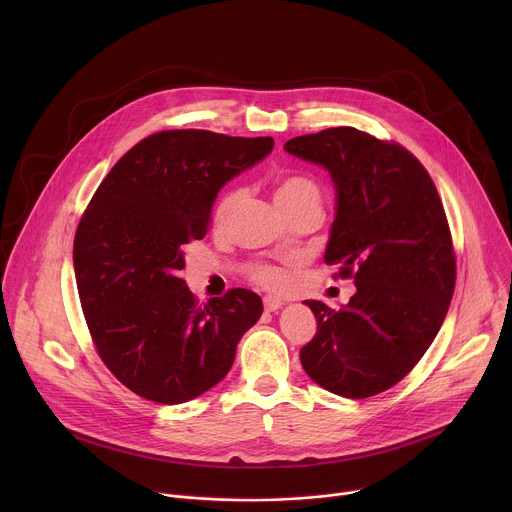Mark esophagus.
<instances>
[{"label": "esophagus", "mask_w": 512, "mask_h": 512, "mask_svg": "<svg viewBox=\"0 0 512 512\" xmlns=\"http://www.w3.org/2000/svg\"><path fill=\"white\" fill-rule=\"evenodd\" d=\"M263 306H265L267 312H277L279 308H283V302L279 298H275V296H265L263 298Z\"/></svg>", "instance_id": "1"}]
</instances>
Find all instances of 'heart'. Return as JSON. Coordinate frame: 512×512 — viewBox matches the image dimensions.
Returning a JSON list of instances; mask_svg holds the SVG:
<instances>
[{
	"label": "heart",
	"mask_w": 512,
	"mask_h": 512,
	"mask_svg": "<svg viewBox=\"0 0 512 512\" xmlns=\"http://www.w3.org/2000/svg\"><path fill=\"white\" fill-rule=\"evenodd\" d=\"M241 192L239 190H231L229 194H225V198L221 200V204H218L216 208V218L218 221H223V218L231 212V208L237 204ZM273 198L277 202V206L281 210H289L294 206H300V204H314V206H322V194H320V188L310 180V178H304V176H287V178H281L277 184H275V192H273ZM253 277L267 285V287H279L281 281H283V275L279 269L275 267H269V265H259L253 269Z\"/></svg>",
	"instance_id": "b5f03b06"
}]
</instances>
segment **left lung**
<instances>
[{
	"mask_svg": "<svg viewBox=\"0 0 512 512\" xmlns=\"http://www.w3.org/2000/svg\"><path fill=\"white\" fill-rule=\"evenodd\" d=\"M283 150L328 170L336 216L324 261L342 263L356 285L338 312L304 302L318 330L302 367L334 395L373 397L415 367L448 314L456 257L444 204L415 156L354 127L300 135Z\"/></svg>",
	"mask_w": 512,
	"mask_h": 512,
	"instance_id": "1",
	"label": "left lung"
}]
</instances>
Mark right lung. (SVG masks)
<instances>
[{
	"mask_svg": "<svg viewBox=\"0 0 512 512\" xmlns=\"http://www.w3.org/2000/svg\"><path fill=\"white\" fill-rule=\"evenodd\" d=\"M271 150L273 137L160 131L133 145L87 206L72 249L81 306L99 356L135 395L178 405L206 393L261 318V298L241 287L198 306L180 271L221 188Z\"/></svg>",
	"mask_w": 512,
	"mask_h": 512,
	"instance_id": "right-lung-1",
	"label": "right lung"
}]
</instances>
